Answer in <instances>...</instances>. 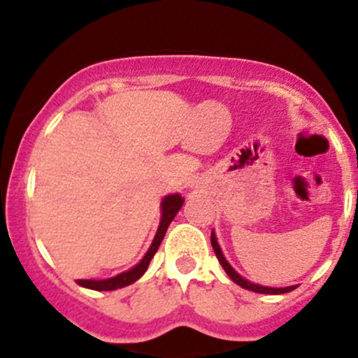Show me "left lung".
Instances as JSON below:
<instances>
[{"instance_id": "obj_1", "label": "left lung", "mask_w": 358, "mask_h": 358, "mask_svg": "<svg viewBox=\"0 0 358 358\" xmlns=\"http://www.w3.org/2000/svg\"><path fill=\"white\" fill-rule=\"evenodd\" d=\"M211 246L215 249V255L216 258H218V262L222 263L223 270L227 272V275L230 277V279L234 280V282L237 284V286L244 287V289H249V291H255V292H262V294H284V292H289L292 289H296V286H289V287H265V286H258V284H252L249 282V280L243 279V277L239 275V273L236 272V270L230 266V263L227 262L225 256H223L222 249L218 246V241H216V236L215 232H211Z\"/></svg>"}]
</instances>
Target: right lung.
<instances>
[{"label": "right lung", "instance_id": "1", "mask_svg": "<svg viewBox=\"0 0 358 358\" xmlns=\"http://www.w3.org/2000/svg\"><path fill=\"white\" fill-rule=\"evenodd\" d=\"M182 204H183V197L180 196V194H171V196H166L164 199H162V202H161V223H159L156 237H154L149 251L145 252V256H143L142 262H140L138 265L133 266L131 270H126V272L119 273V275L110 277V279L78 280L79 286L86 287V289H93V291H114V289H119V287L129 286V284H133L135 280H138L140 277L145 273L150 259L154 258V255L157 252L159 246H161L162 239H164V234H166V230H168L169 223L173 222V218L176 216V213H178L180 208H182Z\"/></svg>", "mask_w": 358, "mask_h": 358}]
</instances>
